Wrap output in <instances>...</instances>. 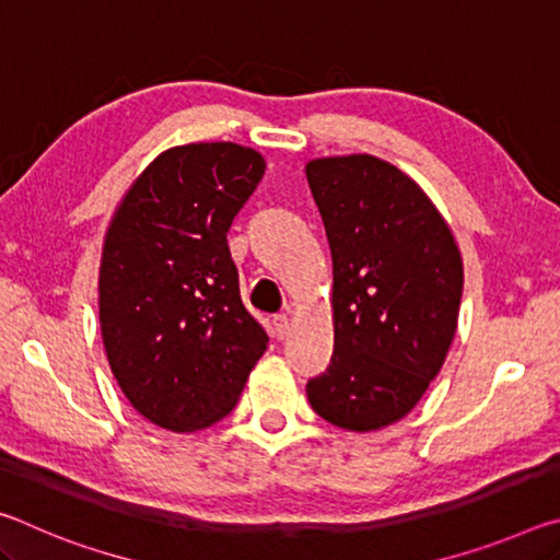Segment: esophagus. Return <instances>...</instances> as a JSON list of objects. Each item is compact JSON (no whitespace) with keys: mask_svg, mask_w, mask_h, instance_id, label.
<instances>
[{"mask_svg":"<svg viewBox=\"0 0 560 560\" xmlns=\"http://www.w3.org/2000/svg\"><path fill=\"white\" fill-rule=\"evenodd\" d=\"M271 334H273V338H279V340L287 338V334H289V316H287V314L273 316V320H271Z\"/></svg>","mask_w":560,"mask_h":560,"instance_id":"obj_1","label":"esophagus"}]
</instances>
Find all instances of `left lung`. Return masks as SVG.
<instances>
[{"label": "left lung", "instance_id": "8db88e82", "mask_svg": "<svg viewBox=\"0 0 560 560\" xmlns=\"http://www.w3.org/2000/svg\"><path fill=\"white\" fill-rule=\"evenodd\" d=\"M334 257V358L306 383L314 410L353 432L387 428L438 377L457 330L462 257L438 207L373 155L306 165Z\"/></svg>", "mask_w": 560, "mask_h": 560}]
</instances>
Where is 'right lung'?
I'll list each match as a JSON object with an SVG mask.
<instances>
[{
  "label": "right lung",
  "instance_id": "1",
  "mask_svg": "<svg viewBox=\"0 0 560 560\" xmlns=\"http://www.w3.org/2000/svg\"><path fill=\"white\" fill-rule=\"evenodd\" d=\"M236 143L165 150L128 189L103 244L101 334L130 405L158 428L234 410L269 336L240 296L226 232L264 175Z\"/></svg>",
  "mask_w": 560,
  "mask_h": 560
}]
</instances>
